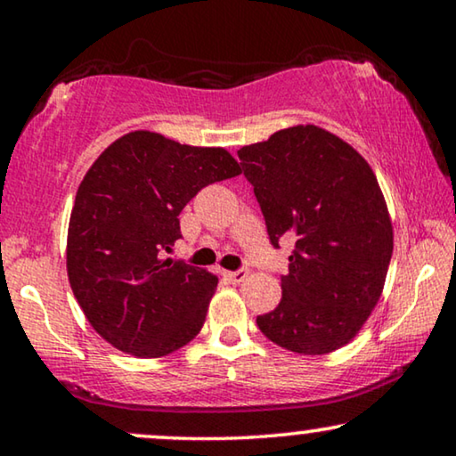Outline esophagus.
Segmentation results:
<instances>
[{
    "label": "esophagus",
    "instance_id": "1",
    "mask_svg": "<svg viewBox=\"0 0 456 456\" xmlns=\"http://www.w3.org/2000/svg\"><path fill=\"white\" fill-rule=\"evenodd\" d=\"M248 276V270H239V272H224V278L232 284H240L242 280Z\"/></svg>",
    "mask_w": 456,
    "mask_h": 456
}]
</instances>
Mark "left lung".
<instances>
[{
	"label": "left lung",
	"instance_id": "1",
	"mask_svg": "<svg viewBox=\"0 0 456 456\" xmlns=\"http://www.w3.org/2000/svg\"><path fill=\"white\" fill-rule=\"evenodd\" d=\"M273 247L295 239L282 298L257 326L298 354H326L365 326L388 273L395 232L376 174L357 149L298 124L239 149Z\"/></svg>",
	"mask_w": 456,
	"mask_h": 456
}]
</instances>
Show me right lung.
<instances>
[{
  "label": "right lung",
  "instance_id": "add662e5",
  "mask_svg": "<svg viewBox=\"0 0 456 456\" xmlns=\"http://www.w3.org/2000/svg\"><path fill=\"white\" fill-rule=\"evenodd\" d=\"M239 174L224 147L180 145L151 130L120 136L93 161L68 224L66 270L105 342L155 359L199 334L217 278L161 255L180 239L184 205L203 186Z\"/></svg>",
  "mask_w": 456,
  "mask_h": 456
}]
</instances>
